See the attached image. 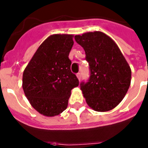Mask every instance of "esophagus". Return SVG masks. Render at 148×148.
Returning a JSON list of instances; mask_svg holds the SVG:
<instances>
[{"label": "esophagus", "mask_w": 148, "mask_h": 148, "mask_svg": "<svg viewBox=\"0 0 148 148\" xmlns=\"http://www.w3.org/2000/svg\"><path fill=\"white\" fill-rule=\"evenodd\" d=\"M77 79H78L79 81L81 80V74H80V73H77Z\"/></svg>", "instance_id": "34e87169"}]
</instances>
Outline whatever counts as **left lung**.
<instances>
[{"mask_svg":"<svg viewBox=\"0 0 148 148\" xmlns=\"http://www.w3.org/2000/svg\"><path fill=\"white\" fill-rule=\"evenodd\" d=\"M83 47L90 65V76L81 90L88 105L105 112L121 102L131 85V70L117 44L101 31L74 37Z\"/></svg>","mask_w":148,"mask_h":148,"instance_id":"1","label":"left lung"}]
</instances>
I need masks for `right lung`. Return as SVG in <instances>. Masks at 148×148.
Here are the masks:
<instances>
[{"label": "right lung", "mask_w": 148, "mask_h": 148, "mask_svg": "<svg viewBox=\"0 0 148 148\" xmlns=\"http://www.w3.org/2000/svg\"><path fill=\"white\" fill-rule=\"evenodd\" d=\"M73 34H52L39 46L23 73L22 88L31 106L40 114L53 117L68 104L78 79L68 58Z\"/></svg>", "instance_id": "right-lung-1"}]
</instances>
